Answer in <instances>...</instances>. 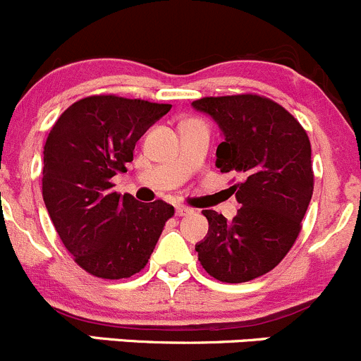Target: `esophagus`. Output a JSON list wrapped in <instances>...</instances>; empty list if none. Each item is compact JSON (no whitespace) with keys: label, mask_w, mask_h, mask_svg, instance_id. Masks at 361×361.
I'll use <instances>...</instances> for the list:
<instances>
[{"label":"esophagus","mask_w":361,"mask_h":361,"mask_svg":"<svg viewBox=\"0 0 361 361\" xmlns=\"http://www.w3.org/2000/svg\"><path fill=\"white\" fill-rule=\"evenodd\" d=\"M194 213V209L188 206H181V204H178L176 206V214L178 216H187V214H192Z\"/></svg>","instance_id":"1"}]
</instances>
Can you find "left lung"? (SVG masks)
Wrapping results in <instances>:
<instances>
[{
    "instance_id": "left-lung-1",
    "label": "left lung",
    "mask_w": 361,
    "mask_h": 361,
    "mask_svg": "<svg viewBox=\"0 0 361 361\" xmlns=\"http://www.w3.org/2000/svg\"><path fill=\"white\" fill-rule=\"evenodd\" d=\"M224 133L216 167L238 173L231 190L238 214L204 209L209 231L195 245L199 262L224 283L267 274L285 258L302 228L314 188L307 133L281 104L257 94L202 97L192 103Z\"/></svg>"
}]
</instances>
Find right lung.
Masks as SVG:
<instances>
[{"instance_id":"obj_1","label":"right lung","mask_w":361,"mask_h":361,"mask_svg":"<svg viewBox=\"0 0 361 361\" xmlns=\"http://www.w3.org/2000/svg\"><path fill=\"white\" fill-rule=\"evenodd\" d=\"M171 104L113 96L76 101L57 118L43 148V201L76 264L103 279H123L148 264L174 207L113 192L136 141Z\"/></svg>"}]
</instances>
